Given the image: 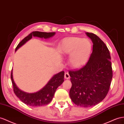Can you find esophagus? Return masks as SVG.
Instances as JSON below:
<instances>
[{"label":"esophagus","mask_w":124,"mask_h":124,"mask_svg":"<svg viewBox=\"0 0 124 124\" xmlns=\"http://www.w3.org/2000/svg\"><path fill=\"white\" fill-rule=\"evenodd\" d=\"M64 78L66 80H68L70 78V76L69 73L68 72H66L65 73V74H64Z\"/></svg>","instance_id":"34e87169"}]
</instances>
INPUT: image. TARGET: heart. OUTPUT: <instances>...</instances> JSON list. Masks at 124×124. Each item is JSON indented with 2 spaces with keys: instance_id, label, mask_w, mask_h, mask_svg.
I'll return each instance as SVG.
<instances>
[{
  "instance_id": "1",
  "label": "heart",
  "mask_w": 124,
  "mask_h": 124,
  "mask_svg": "<svg viewBox=\"0 0 124 124\" xmlns=\"http://www.w3.org/2000/svg\"><path fill=\"white\" fill-rule=\"evenodd\" d=\"M92 49L90 41L78 37H70L63 40L60 46L61 52L70 55V64L73 68L78 69L87 61Z\"/></svg>"
}]
</instances>
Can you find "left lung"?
Masks as SVG:
<instances>
[{
	"instance_id": "left-lung-1",
	"label": "left lung",
	"mask_w": 124,
	"mask_h": 124,
	"mask_svg": "<svg viewBox=\"0 0 124 124\" xmlns=\"http://www.w3.org/2000/svg\"><path fill=\"white\" fill-rule=\"evenodd\" d=\"M93 43L88 62L80 69L70 71V97L78 106L90 107L102 101L108 92L113 78L110 55L106 44L96 34L86 32Z\"/></svg>"
}]
</instances>
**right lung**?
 I'll use <instances>...</instances> for the list:
<instances>
[{"mask_svg":"<svg viewBox=\"0 0 124 124\" xmlns=\"http://www.w3.org/2000/svg\"><path fill=\"white\" fill-rule=\"evenodd\" d=\"M55 32H44L33 31L25 37L18 44L16 48L17 51L20 47L30 40L33 37L47 39L53 37ZM64 72L61 71L55 74L51 78L45 86L37 92L29 93L21 91L16 85L12 76V70L11 72V79L13 85L14 92L16 95L27 105L32 107L42 106L48 104L52 101L55 91L60 85L64 82Z\"/></svg>","mask_w":124,"mask_h":124,"instance_id":"right-lung-1","label":"right lung"}]
</instances>
